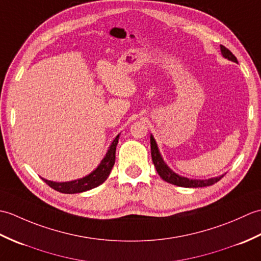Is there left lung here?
<instances>
[{
    "mask_svg": "<svg viewBox=\"0 0 261 261\" xmlns=\"http://www.w3.org/2000/svg\"><path fill=\"white\" fill-rule=\"evenodd\" d=\"M221 54H222V56L224 58H228L229 60H232V62L238 63L234 55L224 46H221ZM150 145H151L152 163L154 165V167H156L157 173L165 181L169 182V184H174L176 186H180V187H205V186H211L215 184V182H218L223 177V176H220V177H215V178L201 180V179H188L186 177L178 176L177 174H175L174 171H171L167 167V165L164 163V160L158 151L157 143L154 141L152 136L150 137Z\"/></svg>",
    "mask_w": 261,
    "mask_h": 261,
    "instance_id": "left-lung-1",
    "label": "left lung"
}]
</instances>
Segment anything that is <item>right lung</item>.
Instances as JSON below:
<instances>
[{"label":"right lung","mask_w":261,"mask_h":261,"mask_svg":"<svg viewBox=\"0 0 261 261\" xmlns=\"http://www.w3.org/2000/svg\"><path fill=\"white\" fill-rule=\"evenodd\" d=\"M119 141V135L116 136L115 139L113 140L112 145H111L107 156L104 157L102 163L99 164L98 167L91 173L88 176L84 177V178L73 180V181H66V182H56L51 180H45L48 186L54 188L55 191L64 193V194H75V193H82L85 191H90L92 188H95L99 186L102 182L108 178L111 169H112L113 165L115 163V150L116 145Z\"/></svg>","instance_id":"right-lung-1"}]
</instances>
